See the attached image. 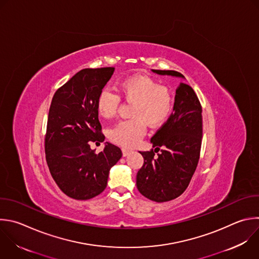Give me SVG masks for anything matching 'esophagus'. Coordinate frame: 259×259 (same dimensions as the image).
<instances>
[{
    "mask_svg": "<svg viewBox=\"0 0 259 259\" xmlns=\"http://www.w3.org/2000/svg\"><path fill=\"white\" fill-rule=\"evenodd\" d=\"M122 152H123V156H127V155H129V154L132 152V149L123 147V148H122Z\"/></svg>",
    "mask_w": 259,
    "mask_h": 259,
    "instance_id": "obj_1",
    "label": "esophagus"
}]
</instances>
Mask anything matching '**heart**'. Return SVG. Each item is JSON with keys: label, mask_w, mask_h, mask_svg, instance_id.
Here are the masks:
<instances>
[{"label": "heart", "mask_w": 259, "mask_h": 259, "mask_svg": "<svg viewBox=\"0 0 259 259\" xmlns=\"http://www.w3.org/2000/svg\"><path fill=\"white\" fill-rule=\"evenodd\" d=\"M118 91L130 103L132 119L117 123L109 130V137L123 146H134L143 137L146 124L156 128L164 123L171 111L173 100L165 86L159 85L154 79L135 75L120 81ZM121 99L114 91L104 89L97 99L98 113L104 118L113 117Z\"/></svg>", "instance_id": "1"}]
</instances>
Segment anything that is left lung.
<instances>
[{
	"label": "left lung",
	"mask_w": 259,
	"mask_h": 259,
	"mask_svg": "<svg viewBox=\"0 0 259 259\" xmlns=\"http://www.w3.org/2000/svg\"><path fill=\"white\" fill-rule=\"evenodd\" d=\"M152 72L185 79L181 73L173 70ZM173 110L174 113L150 140L158 150L163 147L161 153L155 157V149L140 151L144 162L136 176L137 189L155 202L173 200L186 190L200 155L202 109L191 86L184 82L176 90Z\"/></svg>",
	"instance_id": "8db88e82"
}]
</instances>
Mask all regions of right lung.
<instances>
[{
  "mask_svg": "<svg viewBox=\"0 0 259 259\" xmlns=\"http://www.w3.org/2000/svg\"><path fill=\"white\" fill-rule=\"evenodd\" d=\"M115 68L83 69L55 93L49 111L45 139L51 175L69 197L88 200L107 187L111 167L122 156L110 143L96 153L91 141L105 140L99 121L97 99Z\"/></svg>",
  "mask_w": 259,
  "mask_h": 259,
  "instance_id": "add662e5",
  "label": "right lung"
}]
</instances>
